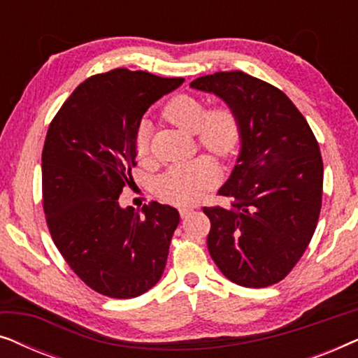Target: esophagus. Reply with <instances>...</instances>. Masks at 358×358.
<instances>
[{
  "label": "esophagus",
  "mask_w": 358,
  "mask_h": 358,
  "mask_svg": "<svg viewBox=\"0 0 358 358\" xmlns=\"http://www.w3.org/2000/svg\"><path fill=\"white\" fill-rule=\"evenodd\" d=\"M179 213H180V217H182V218H187L189 215L192 213V210L187 208V207H182V208H179Z\"/></svg>",
  "instance_id": "1"
}]
</instances>
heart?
I'll list each match as a JSON object with an SVG mask.
<instances>
[{
    "label": "heart",
    "mask_w": 358,
    "mask_h": 358,
    "mask_svg": "<svg viewBox=\"0 0 358 358\" xmlns=\"http://www.w3.org/2000/svg\"><path fill=\"white\" fill-rule=\"evenodd\" d=\"M164 117L187 134L197 135L199 145L218 156L231 155L239 141L236 115L227 107L207 110L199 97L180 94L164 107ZM135 151L138 158L148 155V131L143 127L136 134ZM220 180L218 168L212 159L199 158L171 168L158 180V192L163 199L176 205L199 202L205 190L215 187Z\"/></svg>",
    "instance_id": "1"
}]
</instances>
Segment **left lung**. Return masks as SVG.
<instances>
[{
  "instance_id": "1",
  "label": "left lung",
  "mask_w": 358,
  "mask_h": 358,
  "mask_svg": "<svg viewBox=\"0 0 358 358\" xmlns=\"http://www.w3.org/2000/svg\"><path fill=\"white\" fill-rule=\"evenodd\" d=\"M236 115L239 155L218 194L231 205L203 207L213 262L241 287L273 285L306 251L322 197L320 145L305 117L275 86L243 71L190 83Z\"/></svg>"
}]
</instances>
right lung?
I'll return each mask as SVG.
<instances>
[{
  "label": "right lung",
  "mask_w": 358,
  "mask_h": 358,
  "mask_svg": "<svg viewBox=\"0 0 358 358\" xmlns=\"http://www.w3.org/2000/svg\"><path fill=\"white\" fill-rule=\"evenodd\" d=\"M184 78L117 68L87 78L48 127L42 151L43 210L73 272L110 298H135L163 275L179 212L151 202L120 207L131 184L135 138L151 104Z\"/></svg>",
  "instance_id": "right-lung-1"
}]
</instances>
